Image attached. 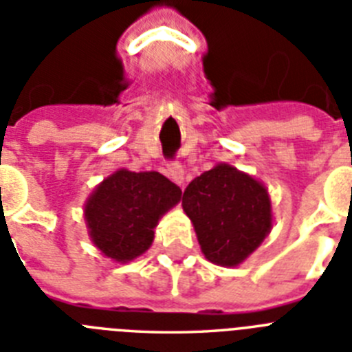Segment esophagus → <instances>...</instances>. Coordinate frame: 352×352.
I'll return each instance as SVG.
<instances>
[{
    "label": "esophagus",
    "instance_id": "obj_1",
    "mask_svg": "<svg viewBox=\"0 0 352 352\" xmlns=\"http://www.w3.org/2000/svg\"><path fill=\"white\" fill-rule=\"evenodd\" d=\"M168 177H170L171 181L175 182L177 186L184 184V170L179 162H170L168 164Z\"/></svg>",
    "mask_w": 352,
    "mask_h": 352
}]
</instances>
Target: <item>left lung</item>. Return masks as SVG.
Listing matches in <instances>:
<instances>
[{"instance_id":"left-lung-1","label":"left lung","mask_w":352,"mask_h":352,"mask_svg":"<svg viewBox=\"0 0 352 352\" xmlns=\"http://www.w3.org/2000/svg\"><path fill=\"white\" fill-rule=\"evenodd\" d=\"M182 209L193 223L206 259L227 268L249 258L274 223L267 186L227 162L188 184Z\"/></svg>"}]
</instances>
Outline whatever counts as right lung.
I'll list each match as a JSON object with an SVG mask.
<instances>
[{
    "label": "right lung",
    "instance_id": "obj_1",
    "mask_svg": "<svg viewBox=\"0 0 352 352\" xmlns=\"http://www.w3.org/2000/svg\"><path fill=\"white\" fill-rule=\"evenodd\" d=\"M182 191L159 171L120 168L105 177L84 204L91 241L105 258L116 263L134 261L150 249L153 229Z\"/></svg>",
    "mask_w": 352,
    "mask_h": 352
}]
</instances>
